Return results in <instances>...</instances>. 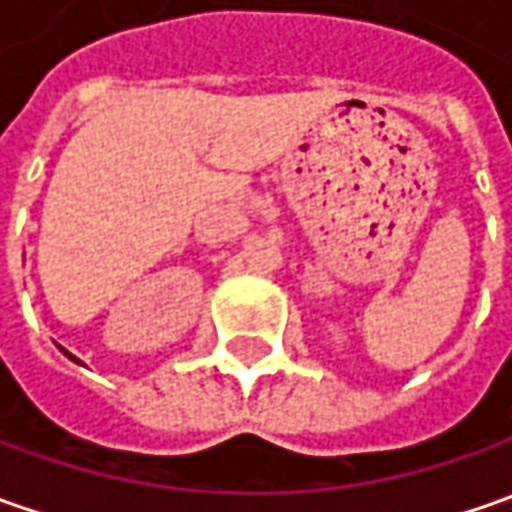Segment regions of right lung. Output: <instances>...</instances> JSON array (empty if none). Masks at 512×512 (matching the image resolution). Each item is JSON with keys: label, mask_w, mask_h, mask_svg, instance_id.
Returning <instances> with one entry per match:
<instances>
[{"label": "right lung", "mask_w": 512, "mask_h": 512, "mask_svg": "<svg viewBox=\"0 0 512 512\" xmlns=\"http://www.w3.org/2000/svg\"><path fill=\"white\" fill-rule=\"evenodd\" d=\"M64 354H67V351H64ZM67 357H70V360H76V357H73V354H67ZM76 362H79V360H76Z\"/></svg>", "instance_id": "1"}]
</instances>
